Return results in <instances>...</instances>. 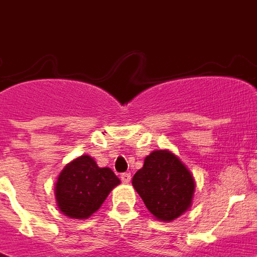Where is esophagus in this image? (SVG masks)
I'll return each instance as SVG.
<instances>
[{"label":"esophagus","instance_id":"1","mask_svg":"<svg viewBox=\"0 0 257 257\" xmlns=\"http://www.w3.org/2000/svg\"><path fill=\"white\" fill-rule=\"evenodd\" d=\"M131 179H132V176H131V173H128V172H125V173H122V175H121V180H122V183L128 184L129 181H131Z\"/></svg>","mask_w":257,"mask_h":257}]
</instances>
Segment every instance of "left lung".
<instances>
[{"label": "left lung", "mask_w": 257, "mask_h": 257, "mask_svg": "<svg viewBox=\"0 0 257 257\" xmlns=\"http://www.w3.org/2000/svg\"><path fill=\"white\" fill-rule=\"evenodd\" d=\"M132 184L148 211L161 221H172L189 209L196 187L191 172L169 151L145 157Z\"/></svg>", "instance_id": "left-lung-1"}]
</instances>
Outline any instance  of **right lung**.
I'll return each mask as SVG.
<instances>
[{
    "instance_id": "1",
    "label": "right lung",
    "mask_w": 257,
    "mask_h": 257,
    "mask_svg": "<svg viewBox=\"0 0 257 257\" xmlns=\"http://www.w3.org/2000/svg\"><path fill=\"white\" fill-rule=\"evenodd\" d=\"M118 184L110 168H100L88 155L77 157L58 176L54 188L58 209L72 219H88Z\"/></svg>"
}]
</instances>
